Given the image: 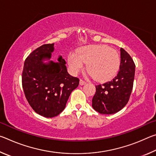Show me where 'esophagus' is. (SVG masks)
I'll use <instances>...</instances> for the list:
<instances>
[{"mask_svg":"<svg viewBox=\"0 0 156 156\" xmlns=\"http://www.w3.org/2000/svg\"><path fill=\"white\" fill-rule=\"evenodd\" d=\"M87 83L84 80H80V85H84V84H85Z\"/></svg>","mask_w":156,"mask_h":156,"instance_id":"1","label":"esophagus"}]
</instances>
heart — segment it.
<instances>
[{
    "label": "heart",
    "instance_id": "1",
    "mask_svg": "<svg viewBox=\"0 0 156 156\" xmlns=\"http://www.w3.org/2000/svg\"><path fill=\"white\" fill-rule=\"evenodd\" d=\"M69 68L77 73L87 63L89 75L100 81H107L117 74L120 66V57L115 49L104 44L84 47L68 55Z\"/></svg>",
    "mask_w": 156,
    "mask_h": 156
}]
</instances>
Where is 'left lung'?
I'll return each instance as SVG.
<instances>
[{
  "instance_id": "left-lung-1",
  "label": "left lung",
  "mask_w": 156,
  "mask_h": 156,
  "mask_svg": "<svg viewBox=\"0 0 156 156\" xmlns=\"http://www.w3.org/2000/svg\"><path fill=\"white\" fill-rule=\"evenodd\" d=\"M135 64L127 52L120 49V66L112 80L96 86L92 107L102 114L119 112L127 103L133 89Z\"/></svg>"
}]
</instances>
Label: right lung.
I'll return each instance as SVG.
<instances>
[{"label":"right lung","mask_w":156,"mask_h":156,"mask_svg":"<svg viewBox=\"0 0 156 156\" xmlns=\"http://www.w3.org/2000/svg\"><path fill=\"white\" fill-rule=\"evenodd\" d=\"M54 43L43 44L26 58L22 74L23 91L29 104L39 115L53 118L65 109L79 79L69 74L61 56L58 62L49 60ZM45 60L48 61L44 63Z\"/></svg>","instance_id":"add662e5"}]
</instances>
